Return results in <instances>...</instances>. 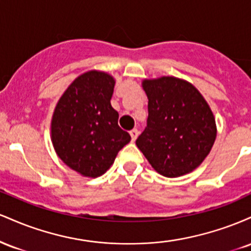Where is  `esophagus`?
Listing matches in <instances>:
<instances>
[{
  "instance_id": "1",
  "label": "esophagus",
  "mask_w": 251,
  "mask_h": 251,
  "mask_svg": "<svg viewBox=\"0 0 251 251\" xmlns=\"http://www.w3.org/2000/svg\"><path fill=\"white\" fill-rule=\"evenodd\" d=\"M129 134H131V138H132V142H134L135 139H137L138 134H139V131H138L137 128H133L132 131H129Z\"/></svg>"
}]
</instances>
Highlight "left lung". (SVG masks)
Segmentation results:
<instances>
[{
  "mask_svg": "<svg viewBox=\"0 0 251 251\" xmlns=\"http://www.w3.org/2000/svg\"><path fill=\"white\" fill-rule=\"evenodd\" d=\"M149 98L146 127L135 140L155 171L179 177L195 170L216 139L208 102L191 83L174 76L145 80Z\"/></svg>",
  "mask_w": 251,
  "mask_h": 251,
  "instance_id": "left-lung-1",
  "label": "left lung"
}]
</instances>
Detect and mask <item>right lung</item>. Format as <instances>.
Listing matches in <instances>:
<instances>
[{
  "mask_svg": "<svg viewBox=\"0 0 251 251\" xmlns=\"http://www.w3.org/2000/svg\"><path fill=\"white\" fill-rule=\"evenodd\" d=\"M113 91L111 75L87 72L71 83L54 111L51 142L57 155L87 177L105 174L131 140L118 125L119 114L111 106Z\"/></svg>",
  "mask_w": 251,
  "mask_h": 251,
  "instance_id": "right-lung-1",
  "label": "right lung"
}]
</instances>
